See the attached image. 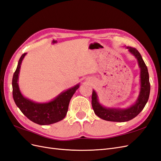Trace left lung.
Wrapping results in <instances>:
<instances>
[{
  "label": "left lung",
  "mask_w": 161,
  "mask_h": 161,
  "mask_svg": "<svg viewBox=\"0 0 161 161\" xmlns=\"http://www.w3.org/2000/svg\"><path fill=\"white\" fill-rule=\"evenodd\" d=\"M137 61L140 69V92L134 104L126 108L106 107L100 104L97 92L93 90L92 96V106L95 114L104 120L114 122H125L131 120L138 114L147 103L149 98L150 85L148 69L137 50L130 47H125Z\"/></svg>",
  "instance_id": "obj_1"
}]
</instances>
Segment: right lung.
<instances>
[{
  "instance_id": "add662e5",
  "label": "right lung",
  "mask_w": 161,
  "mask_h": 161,
  "mask_svg": "<svg viewBox=\"0 0 161 161\" xmlns=\"http://www.w3.org/2000/svg\"><path fill=\"white\" fill-rule=\"evenodd\" d=\"M26 54L21 55L13 76V96L17 107L30 121L41 125H50L63 120L68 111L71 98L79 88L80 83L62 92L48 102L37 103L25 97L21 92L18 81L21 63Z\"/></svg>"
}]
</instances>
